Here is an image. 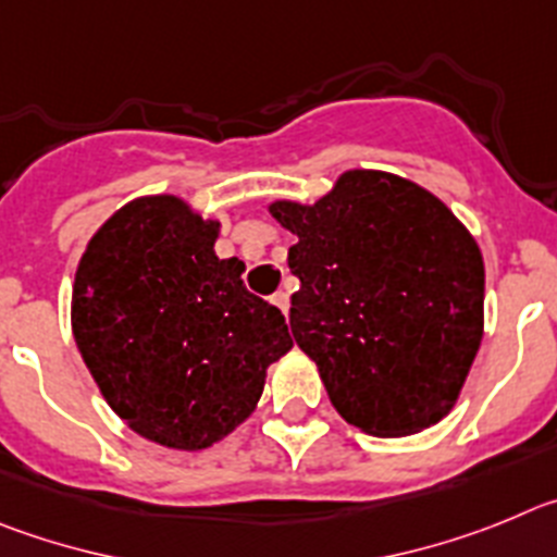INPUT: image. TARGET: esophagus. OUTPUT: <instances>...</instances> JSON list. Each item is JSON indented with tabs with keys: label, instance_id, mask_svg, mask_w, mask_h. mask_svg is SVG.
<instances>
[{
	"label": "esophagus",
	"instance_id": "34e87169",
	"mask_svg": "<svg viewBox=\"0 0 557 557\" xmlns=\"http://www.w3.org/2000/svg\"><path fill=\"white\" fill-rule=\"evenodd\" d=\"M272 302L277 305V308L283 310V313H288V305H290V299H288V294H285V290H277V294H274V297H272Z\"/></svg>",
	"mask_w": 557,
	"mask_h": 557
}]
</instances>
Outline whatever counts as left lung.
Returning <instances> with one entry per match:
<instances>
[{"label": "left lung", "instance_id": "obj_1", "mask_svg": "<svg viewBox=\"0 0 557 557\" xmlns=\"http://www.w3.org/2000/svg\"><path fill=\"white\" fill-rule=\"evenodd\" d=\"M297 235L290 333L349 424L422 433L458 403L483 341L485 267L435 194L377 169L338 174L313 205L274 199Z\"/></svg>", "mask_w": 557, "mask_h": 557}]
</instances>
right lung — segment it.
Returning <instances> with one entry per match:
<instances>
[{
    "mask_svg": "<svg viewBox=\"0 0 557 557\" xmlns=\"http://www.w3.org/2000/svg\"><path fill=\"white\" fill-rule=\"evenodd\" d=\"M222 222L149 194L91 235L72 288V333L110 410L141 438L199 453L233 433L294 341L285 315L222 260Z\"/></svg>",
    "mask_w": 557,
    "mask_h": 557,
    "instance_id": "right-lung-1",
    "label": "right lung"
}]
</instances>
